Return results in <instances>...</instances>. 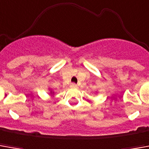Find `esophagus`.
<instances>
[{
	"mask_svg": "<svg viewBox=\"0 0 149 149\" xmlns=\"http://www.w3.org/2000/svg\"><path fill=\"white\" fill-rule=\"evenodd\" d=\"M70 87H71V88H72V89H76V88H77L78 86H77V85H76L75 83H72L71 85H70Z\"/></svg>",
	"mask_w": 149,
	"mask_h": 149,
	"instance_id": "34e87169",
	"label": "esophagus"
}]
</instances>
